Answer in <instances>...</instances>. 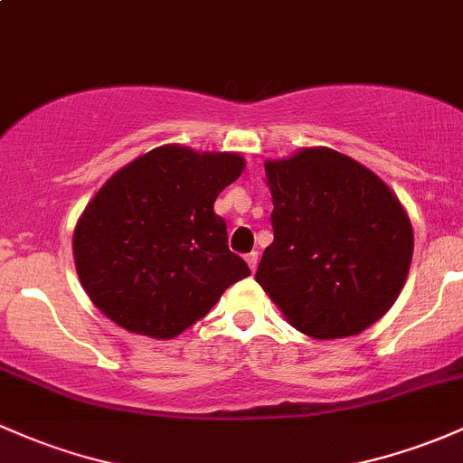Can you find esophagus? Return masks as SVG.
I'll list each match as a JSON object with an SVG mask.
<instances>
[{
    "mask_svg": "<svg viewBox=\"0 0 463 463\" xmlns=\"http://www.w3.org/2000/svg\"><path fill=\"white\" fill-rule=\"evenodd\" d=\"M247 265H250L251 271H256V267H258V251H251L250 256H247Z\"/></svg>",
    "mask_w": 463,
    "mask_h": 463,
    "instance_id": "obj_1",
    "label": "esophagus"
}]
</instances>
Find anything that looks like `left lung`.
Masks as SVG:
<instances>
[{
  "instance_id": "1",
  "label": "left lung",
  "mask_w": 463,
  "mask_h": 463,
  "mask_svg": "<svg viewBox=\"0 0 463 463\" xmlns=\"http://www.w3.org/2000/svg\"><path fill=\"white\" fill-rule=\"evenodd\" d=\"M273 242L256 280L298 331L357 335L400 296L412 258L409 213L369 167L329 147L265 163Z\"/></svg>"
}]
</instances>
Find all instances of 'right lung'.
I'll list each match as a JSON object with an SVG mask.
<instances>
[{"label": "right lung", "mask_w": 463, "mask_h": 463, "mask_svg": "<svg viewBox=\"0 0 463 463\" xmlns=\"http://www.w3.org/2000/svg\"><path fill=\"white\" fill-rule=\"evenodd\" d=\"M242 170L241 154L163 146L112 174L72 236L79 280L94 307L123 329L170 340L250 276L213 212Z\"/></svg>", "instance_id": "obj_1"}]
</instances>
